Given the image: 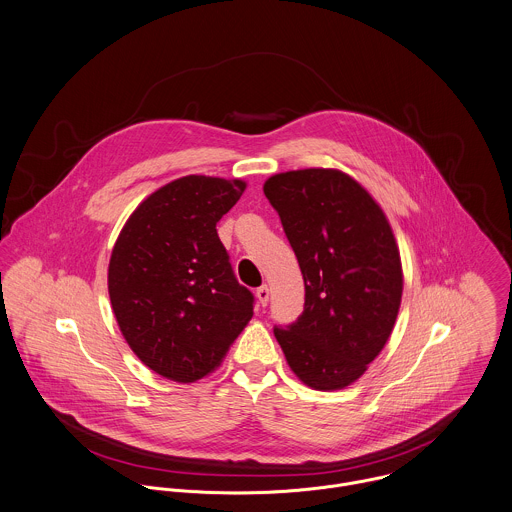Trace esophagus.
I'll return each instance as SVG.
<instances>
[{
    "mask_svg": "<svg viewBox=\"0 0 512 512\" xmlns=\"http://www.w3.org/2000/svg\"><path fill=\"white\" fill-rule=\"evenodd\" d=\"M256 298H258L260 306H266V304H268V300H270V290H268V286H266V284H264V286H260V288L256 290Z\"/></svg>",
    "mask_w": 512,
    "mask_h": 512,
    "instance_id": "1",
    "label": "esophagus"
}]
</instances>
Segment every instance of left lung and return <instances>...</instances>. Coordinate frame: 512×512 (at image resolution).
Segmentation results:
<instances>
[{
    "label": "left lung",
    "mask_w": 512,
    "mask_h": 512,
    "mask_svg": "<svg viewBox=\"0 0 512 512\" xmlns=\"http://www.w3.org/2000/svg\"><path fill=\"white\" fill-rule=\"evenodd\" d=\"M264 194L298 258L306 304L276 328L290 369L318 391L355 383L389 340L403 296V266L379 202L340 169L272 174Z\"/></svg>",
    "instance_id": "8db88e82"
}]
</instances>
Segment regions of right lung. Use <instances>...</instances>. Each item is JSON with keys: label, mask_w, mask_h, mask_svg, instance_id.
I'll return each instance as SVG.
<instances>
[{"label": "right lung", "mask_w": 512, "mask_h": 512, "mask_svg": "<svg viewBox=\"0 0 512 512\" xmlns=\"http://www.w3.org/2000/svg\"><path fill=\"white\" fill-rule=\"evenodd\" d=\"M244 190L242 178H176L133 210L113 246L107 286L119 330L149 369L176 383L220 367L252 320L254 298L216 232Z\"/></svg>", "instance_id": "obj_1"}]
</instances>
